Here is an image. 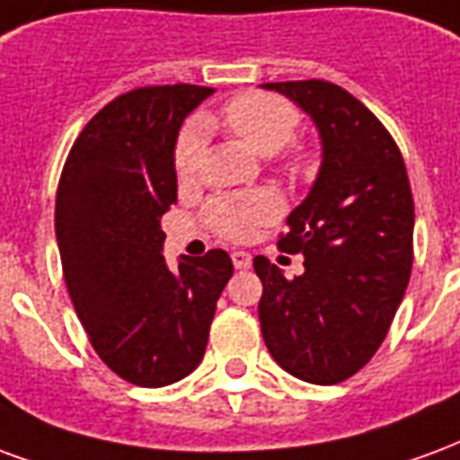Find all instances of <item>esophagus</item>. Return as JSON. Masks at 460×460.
<instances>
[{
  "mask_svg": "<svg viewBox=\"0 0 460 460\" xmlns=\"http://www.w3.org/2000/svg\"><path fill=\"white\" fill-rule=\"evenodd\" d=\"M234 270H250L252 267V257L247 252H233Z\"/></svg>",
  "mask_w": 460,
  "mask_h": 460,
  "instance_id": "obj_1",
  "label": "esophagus"
}]
</instances>
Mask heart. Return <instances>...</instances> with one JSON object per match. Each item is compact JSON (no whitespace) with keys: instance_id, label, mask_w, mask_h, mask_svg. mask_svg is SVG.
Here are the masks:
<instances>
[{"instance_id":"heart-1","label":"heart","mask_w":460,"mask_h":460,"mask_svg":"<svg viewBox=\"0 0 460 460\" xmlns=\"http://www.w3.org/2000/svg\"><path fill=\"white\" fill-rule=\"evenodd\" d=\"M299 110L289 100L267 93H244L230 100L220 122L227 132H233L243 144H247L254 154L271 156L281 152L299 127ZM208 119L189 124L181 132L173 152V169L181 183H190L198 179L203 166L206 152V132L203 127ZM279 198L270 190L243 193V196H217L208 203V226L227 240H244L262 226L279 216Z\"/></svg>"}]
</instances>
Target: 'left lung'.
I'll return each instance as SVG.
<instances>
[{
  "label": "left lung",
  "instance_id": "8db88e82",
  "mask_svg": "<svg viewBox=\"0 0 460 460\" xmlns=\"http://www.w3.org/2000/svg\"><path fill=\"white\" fill-rule=\"evenodd\" d=\"M316 124V181L287 217L284 252L304 254L287 279L254 257L260 323L271 358L314 385L353 377L387 336L411 274L414 200L397 144L370 110L326 80L267 83Z\"/></svg>",
  "mask_w": 460,
  "mask_h": 460
}]
</instances>
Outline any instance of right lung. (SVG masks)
Here are the masks:
<instances>
[{"mask_svg": "<svg viewBox=\"0 0 460 460\" xmlns=\"http://www.w3.org/2000/svg\"><path fill=\"white\" fill-rule=\"evenodd\" d=\"M213 88L156 85L119 95L73 144L56 196V240L80 323L102 363L139 387L183 380L203 360L233 277L226 250L164 260L161 216L176 200L183 119Z\"/></svg>", "mask_w": 460, "mask_h": 460, "instance_id": "add662e5", "label": "right lung"}]
</instances>
